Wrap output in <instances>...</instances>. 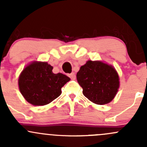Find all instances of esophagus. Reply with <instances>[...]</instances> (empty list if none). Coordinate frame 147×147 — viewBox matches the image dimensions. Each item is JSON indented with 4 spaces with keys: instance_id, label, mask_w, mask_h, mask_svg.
I'll use <instances>...</instances> for the list:
<instances>
[{
    "instance_id": "34e87169",
    "label": "esophagus",
    "mask_w": 147,
    "mask_h": 147,
    "mask_svg": "<svg viewBox=\"0 0 147 147\" xmlns=\"http://www.w3.org/2000/svg\"><path fill=\"white\" fill-rule=\"evenodd\" d=\"M69 77L72 80H75V78H76V75H75V72H72V73H71V74H69Z\"/></svg>"
}]
</instances>
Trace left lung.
Masks as SVG:
<instances>
[{
  "instance_id": "left-lung-1",
  "label": "left lung",
  "mask_w": 147,
  "mask_h": 147,
  "mask_svg": "<svg viewBox=\"0 0 147 147\" xmlns=\"http://www.w3.org/2000/svg\"><path fill=\"white\" fill-rule=\"evenodd\" d=\"M77 80L82 87L83 94L101 105L113 100L119 86V75L115 68L100 61H87L77 73Z\"/></svg>"
}]
</instances>
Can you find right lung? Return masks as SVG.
<instances>
[{"label": "right lung", "instance_id": "1", "mask_svg": "<svg viewBox=\"0 0 147 147\" xmlns=\"http://www.w3.org/2000/svg\"><path fill=\"white\" fill-rule=\"evenodd\" d=\"M47 63L35 62L23 70L18 80L19 89L29 103L47 105L61 94V88L70 80L62 73L54 74Z\"/></svg>", "mask_w": 147, "mask_h": 147}]
</instances>
